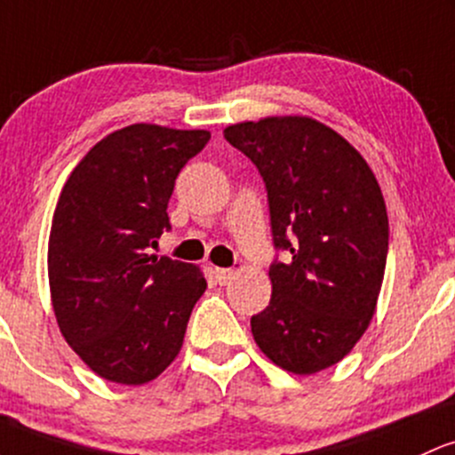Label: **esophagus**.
Wrapping results in <instances>:
<instances>
[{
    "label": "esophagus",
    "instance_id": "obj_1",
    "mask_svg": "<svg viewBox=\"0 0 455 455\" xmlns=\"http://www.w3.org/2000/svg\"><path fill=\"white\" fill-rule=\"evenodd\" d=\"M213 276H216V281L220 284H227V283L233 281L235 272H233V269H227V267H216V269H213Z\"/></svg>",
    "mask_w": 455,
    "mask_h": 455
}]
</instances>
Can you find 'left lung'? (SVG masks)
I'll return each mask as SVG.
<instances>
[{"label":"left lung","mask_w":455,"mask_h":455,"mask_svg":"<svg viewBox=\"0 0 455 455\" xmlns=\"http://www.w3.org/2000/svg\"><path fill=\"white\" fill-rule=\"evenodd\" d=\"M266 181L274 246L272 298L251 328L284 371L337 365L376 313L388 252L382 189L363 155L308 116H267L224 129Z\"/></svg>","instance_id":"left-lung-1"}]
</instances>
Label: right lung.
<instances>
[{
	"instance_id": "obj_1",
	"label": "right lung",
	"mask_w": 455,
	"mask_h": 455,
	"mask_svg": "<svg viewBox=\"0 0 455 455\" xmlns=\"http://www.w3.org/2000/svg\"><path fill=\"white\" fill-rule=\"evenodd\" d=\"M204 129L136 123L94 144L60 192L47 251L53 313L103 380L147 384L181 352L201 267L147 254L171 228L174 179L209 142Z\"/></svg>"
}]
</instances>
